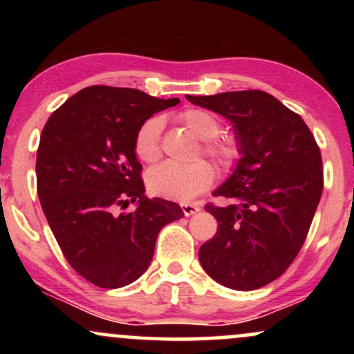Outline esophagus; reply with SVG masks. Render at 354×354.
I'll return each instance as SVG.
<instances>
[{
	"mask_svg": "<svg viewBox=\"0 0 354 354\" xmlns=\"http://www.w3.org/2000/svg\"><path fill=\"white\" fill-rule=\"evenodd\" d=\"M181 209L185 213V216H191V214L198 213L200 211V205H194V203H181Z\"/></svg>",
	"mask_w": 354,
	"mask_h": 354,
	"instance_id": "1",
	"label": "esophagus"
}]
</instances>
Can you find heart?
Masks as SVG:
<instances>
[{"mask_svg":"<svg viewBox=\"0 0 354 354\" xmlns=\"http://www.w3.org/2000/svg\"><path fill=\"white\" fill-rule=\"evenodd\" d=\"M181 124L203 140L201 153L213 160L221 169H230L239 160V146L233 138L218 136L221 123L213 113L200 108H189L176 116ZM161 118L146 120L135 136V154L143 163L153 165L161 158ZM214 171L206 161L188 166L165 163L153 168L146 176L148 189L166 200L189 201L213 185Z\"/></svg>","mask_w":354,"mask_h":354,"instance_id":"heart-1","label":"heart"}]
</instances>
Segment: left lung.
<instances>
[{
  "instance_id": "1",
  "label": "left lung",
  "mask_w": 354,
  "mask_h": 354,
  "mask_svg": "<svg viewBox=\"0 0 354 354\" xmlns=\"http://www.w3.org/2000/svg\"><path fill=\"white\" fill-rule=\"evenodd\" d=\"M233 123L239 158L205 206L218 231L200 248L214 281L251 291L279 278L301 250L323 193L319 146L303 118L259 89L189 96Z\"/></svg>"
}]
</instances>
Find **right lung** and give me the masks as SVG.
<instances>
[{
	"label": "right lung",
	"instance_id": "obj_1",
	"mask_svg": "<svg viewBox=\"0 0 354 354\" xmlns=\"http://www.w3.org/2000/svg\"><path fill=\"white\" fill-rule=\"evenodd\" d=\"M178 103L98 84L73 95L44 124L36 153L43 213L73 270L96 286L136 281L161 228L183 218L176 203L145 196L135 154L140 126ZM135 201V212L119 211Z\"/></svg>",
	"mask_w": 354,
	"mask_h": 354
}]
</instances>
